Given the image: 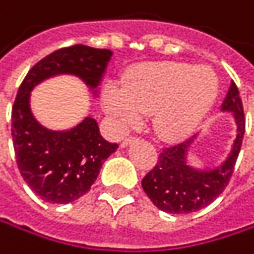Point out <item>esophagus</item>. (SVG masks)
Returning a JSON list of instances; mask_svg holds the SVG:
<instances>
[{
    "label": "esophagus",
    "mask_w": 254,
    "mask_h": 254,
    "mask_svg": "<svg viewBox=\"0 0 254 254\" xmlns=\"http://www.w3.org/2000/svg\"><path fill=\"white\" fill-rule=\"evenodd\" d=\"M135 140V137H132V135H129V137H126V138H123V141H122V147H126V146H129L132 141Z\"/></svg>",
    "instance_id": "34e87169"
}]
</instances>
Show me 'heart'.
<instances>
[{"label":"heart","mask_w":254,"mask_h":254,"mask_svg":"<svg viewBox=\"0 0 254 254\" xmlns=\"http://www.w3.org/2000/svg\"><path fill=\"white\" fill-rule=\"evenodd\" d=\"M217 92V77L207 66L152 62L132 68L123 87L108 84L104 107L122 126H132L153 111L155 131L162 138L179 140L198 128Z\"/></svg>","instance_id":"1"}]
</instances>
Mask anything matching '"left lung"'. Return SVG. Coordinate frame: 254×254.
<instances>
[{"label":"left lung","mask_w":254,"mask_h":254,"mask_svg":"<svg viewBox=\"0 0 254 254\" xmlns=\"http://www.w3.org/2000/svg\"><path fill=\"white\" fill-rule=\"evenodd\" d=\"M222 110L232 111L237 123V137L229 156L214 170H195L186 164V156L196 135L180 144L165 147L153 170L141 182L146 195L159 210L171 214L198 211L210 205L229 185L246 131L243 101L234 81L222 104Z\"/></svg>","instance_id":"8db88e82"}]
</instances>
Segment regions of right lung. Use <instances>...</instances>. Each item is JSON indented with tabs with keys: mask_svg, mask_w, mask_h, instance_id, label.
I'll use <instances>...</instances> for the list:
<instances>
[{
	"mask_svg": "<svg viewBox=\"0 0 254 254\" xmlns=\"http://www.w3.org/2000/svg\"><path fill=\"white\" fill-rule=\"evenodd\" d=\"M111 50L74 44L37 62L23 78L11 110V137L17 168L29 188L44 201L68 204L95 183L104 161L117 150L99 134L95 119L86 117L69 131H50L31 113V90L58 74L80 77L96 93Z\"/></svg>",
	"mask_w": 254,
	"mask_h": 254,
	"instance_id": "right-lung-1",
	"label": "right lung"
}]
</instances>
